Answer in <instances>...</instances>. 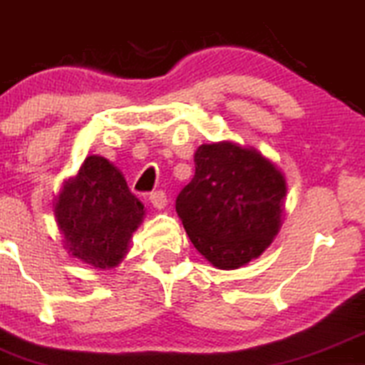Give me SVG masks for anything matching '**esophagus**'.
<instances>
[{
	"mask_svg": "<svg viewBox=\"0 0 365 365\" xmlns=\"http://www.w3.org/2000/svg\"><path fill=\"white\" fill-rule=\"evenodd\" d=\"M150 202L155 208H163L167 205V195L163 191H153L150 195Z\"/></svg>",
	"mask_w": 365,
	"mask_h": 365,
	"instance_id": "obj_1",
	"label": "esophagus"
}]
</instances>
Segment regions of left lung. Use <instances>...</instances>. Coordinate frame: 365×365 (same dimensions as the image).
<instances>
[{
  "mask_svg": "<svg viewBox=\"0 0 365 365\" xmlns=\"http://www.w3.org/2000/svg\"><path fill=\"white\" fill-rule=\"evenodd\" d=\"M284 196V178L271 162L224 141L196 150L195 178L175 198V210L195 248L229 271L271 245Z\"/></svg>",
  "mask_w": 365,
  "mask_h": 365,
  "instance_id": "obj_1",
  "label": "left lung"
}]
</instances>
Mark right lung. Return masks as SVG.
I'll return each mask as SVG.
<instances>
[{"instance_id":"obj_1","label":"right lung","mask_w":365,"mask_h":365,"mask_svg":"<svg viewBox=\"0 0 365 365\" xmlns=\"http://www.w3.org/2000/svg\"><path fill=\"white\" fill-rule=\"evenodd\" d=\"M56 222L68 252L94 267H113L128 252L145 207L122 172L103 157H88L60 193Z\"/></svg>"}]
</instances>
